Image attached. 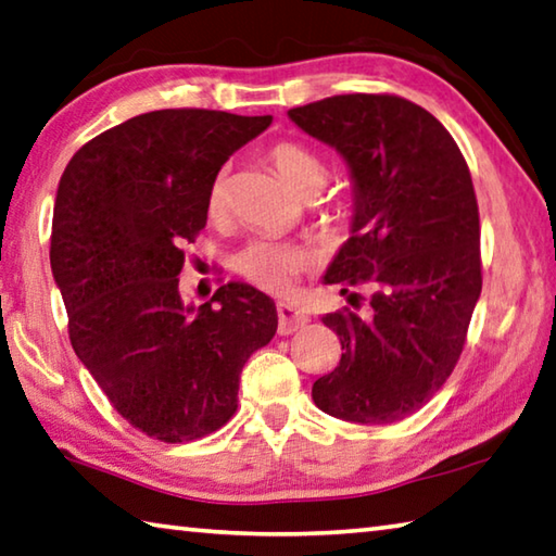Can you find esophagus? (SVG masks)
Listing matches in <instances>:
<instances>
[{
  "instance_id": "1",
  "label": "esophagus",
  "mask_w": 556,
  "mask_h": 556,
  "mask_svg": "<svg viewBox=\"0 0 556 556\" xmlns=\"http://www.w3.org/2000/svg\"><path fill=\"white\" fill-rule=\"evenodd\" d=\"M277 318H279V326H277L279 336H291V332H296L308 323L306 313L291 304H277Z\"/></svg>"
}]
</instances>
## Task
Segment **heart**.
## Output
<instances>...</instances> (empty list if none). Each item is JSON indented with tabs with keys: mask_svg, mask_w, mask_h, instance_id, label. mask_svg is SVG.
<instances>
[{
	"mask_svg": "<svg viewBox=\"0 0 556 556\" xmlns=\"http://www.w3.org/2000/svg\"><path fill=\"white\" fill-rule=\"evenodd\" d=\"M269 160L279 177L304 197L311 189H323L328 179V169L318 155L296 143H277L269 150ZM228 208V185L226 169L211 179L206 194V211L211 218L224 216ZM311 265V255L294 243L275 238H252L233 255V269L252 287L267 294H289L294 289L299 275Z\"/></svg>",
	"mask_w": 556,
	"mask_h": 556,
	"instance_id": "1",
	"label": "heart"
}]
</instances>
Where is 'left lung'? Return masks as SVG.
<instances>
[{
	"mask_svg": "<svg viewBox=\"0 0 556 556\" xmlns=\"http://www.w3.org/2000/svg\"><path fill=\"white\" fill-rule=\"evenodd\" d=\"M289 118L350 169V238L323 279L342 294L367 287L371 308L369 318L348 308L323 316L345 352L311 396L362 426L403 420L452 375L481 294L469 167L430 111L393 94L328 97Z\"/></svg>",
	"mask_w": 556,
	"mask_h": 556,
	"instance_id": "1",
	"label": "left lung"
}]
</instances>
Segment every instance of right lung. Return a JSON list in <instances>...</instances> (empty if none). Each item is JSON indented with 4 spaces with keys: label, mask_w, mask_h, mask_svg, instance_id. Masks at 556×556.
<instances>
[{
    "label": "right lung",
    "mask_w": 556,
    "mask_h": 556,
    "mask_svg": "<svg viewBox=\"0 0 556 556\" xmlns=\"http://www.w3.org/2000/svg\"><path fill=\"white\" fill-rule=\"evenodd\" d=\"M269 124L150 111L89 140L60 177L50 269L70 342L111 406L155 440L189 442L226 426L248 357L277 332L275 301L243 281L199 308L179 296L211 179Z\"/></svg>",
    "instance_id": "add662e5"
}]
</instances>
